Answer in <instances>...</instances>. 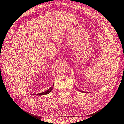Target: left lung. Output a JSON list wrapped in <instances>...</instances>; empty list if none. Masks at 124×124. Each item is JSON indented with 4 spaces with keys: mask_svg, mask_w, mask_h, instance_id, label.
Returning a JSON list of instances; mask_svg holds the SVG:
<instances>
[{
    "mask_svg": "<svg viewBox=\"0 0 124 124\" xmlns=\"http://www.w3.org/2000/svg\"><path fill=\"white\" fill-rule=\"evenodd\" d=\"M80 92H82V91H80Z\"/></svg>",
    "mask_w": 124,
    "mask_h": 124,
    "instance_id": "8db88e82",
    "label": "left lung"
}]
</instances>
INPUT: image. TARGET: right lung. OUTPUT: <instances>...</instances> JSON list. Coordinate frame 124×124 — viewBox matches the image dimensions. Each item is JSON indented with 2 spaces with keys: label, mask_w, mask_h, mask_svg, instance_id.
<instances>
[{
  "label": "right lung",
  "mask_w": 124,
  "mask_h": 124,
  "mask_svg": "<svg viewBox=\"0 0 124 124\" xmlns=\"http://www.w3.org/2000/svg\"><path fill=\"white\" fill-rule=\"evenodd\" d=\"M53 86H54V84H53V86H52V87H50L49 89H48V90H47V91H45V92H42V93H38V94H36V95L40 96V95H46V94H47V93H50L52 91V90L53 89Z\"/></svg>",
  "instance_id": "add662e5"
}]
</instances>
